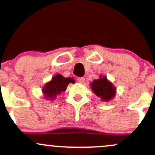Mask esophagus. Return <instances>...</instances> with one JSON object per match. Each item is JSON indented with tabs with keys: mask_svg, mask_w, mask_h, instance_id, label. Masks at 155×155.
Returning <instances> with one entry per match:
<instances>
[{
	"mask_svg": "<svg viewBox=\"0 0 155 155\" xmlns=\"http://www.w3.org/2000/svg\"><path fill=\"white\" fill-rule=\"evenodd\" d=\"M84 80H85L84 77H79V78H78V81H79V83L83 84L84 82Z\"/></svg>",
	"mask_w": 155,
	"mask_h": 155,
	"instance_id": "esophagus-1",
	"label": "esophagus"
}]
</instances>
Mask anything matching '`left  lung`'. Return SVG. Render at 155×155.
Here are the masks:
<instances>
[{
	"mask_svg": "<svg viewBox=\"0 0 155 155\" xmlns=\"http://www.w3.org/2000/svg\"><path fill=\"white\" fill-rule=\"evenodd\" d=\"M91 88L94 93L97 97L101 98V101H110L115 95L114 87L111 83L106 79V77H101L98 79H95L91 84Z\"/></svg>",
	"mask_w": 155,
	"mask_h": 155,
	"instance_id": "left-lung-1",
	"label": "left lung"
}]
</instances>
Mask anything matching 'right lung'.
Returning a JSON list of instances; mask_svg holds the SVG:
<instances>
[{"instance_id": "add662e5", "label": "right lung", "mask_w": 155, "mask_h": 155, "mask_svg": "<svg viewBox=\"0 0 155 155\" xmlns=\"http://www.w3.org/2000/svg\"><path fill=\"white\" fill-rule=\"evenodd\" d=\"M69 83H74L72 78H64L60 74L53 76L51 81L48 82L44 87V95L47 99H54L56 96L64 92Z\"/></svg>"}]
</instances>
